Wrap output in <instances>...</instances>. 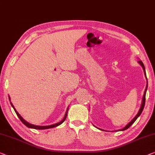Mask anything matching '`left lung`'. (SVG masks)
Wrapping results in <instances>:
<instances>
[{
  "label": "left lung",
  "instance_id": "8db88e82",
  "mask_svg": "<svg viewBox=\"0 0 155 155\" xmlns=\"http://www.w3.org/2000/svg\"><path fill=\"white\" fill-rule=\"evenodd\" d=\"M138 64H140L141 66H142L143 71H144V74H145V78H147V77H146V73H145V68L144 64H143V63L142 61H138ZM147 89V81L146 88H145V89L144 94H143V96L142 104H141V106H140V109H139V111H138V113H137V115H136L135 117H134V118L133 119V120H132L129 123H128V124H127L126 125V126H125L124 128H123V129H120V130H117V131H124V130L127 129L128 128H129L131 126L132 124H133V123L136 120V119H137V118L140 115V114H141V113H142V112H143V108H144V106H145V94H146ZM100 130H102V129H100Z\"/></svg>",
  "mask_w": 155,
  "mask_h": 155
}]
</instances>
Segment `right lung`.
I'll return each instance as SVG.
<instances>
[{
	"label": "right lung",
	"mask_w": 155,
	"mask_h": 155,
	"mask_svg": "<svg viewBox=\"0 0 155 155\" xmlns=\"http://www.w3.org/2000/svg\"><path fill=\"white\" fill-rule=\"evenodd\" d=\"M9 99H10V96H9ZM10 104H11V105H12V107H13V108H14L15 113H16L17 115L18 116V117L19 118V120L21 121V122L23 123L24 124H25V126H26L27 127L31 128V129H51V128H54V127H56L59 126V125H60V124H61L62 123L64 122L65 120H66V116H67V113H68V108H67L66 113V114H65L64 117V119H63V120L61 121V122H58V123H57V124H54L48 125V126H37V125L31 124H30V123H28V122H26V121L25 120H24L23 117H21V115H20L19 113H18V112L16 110V109L15 108L14 105H12V103H11V102H10Z\"/></svg>",
	"instance_id": "1"
}]
</instances>
